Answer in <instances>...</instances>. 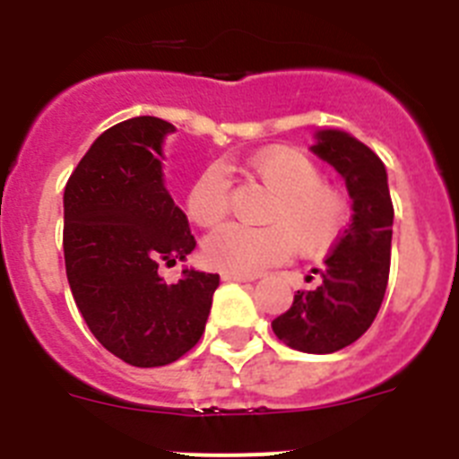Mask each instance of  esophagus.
Masks as SVG:
<instances>
[{
  "mask_svg": "<svg viewBox=\"0 0 459 459\" xmlns=\"http://www.w3.org/2000/svg\"><path fill=\"white\" fill-rule=\"evenodd\" d=\"M222 280H230V282H250L253 275H241V273H222Z\"/></svg>",
  "mask_w": 459,
  "mask_h": 459,
  "instance_id": "esophagus-1",
  "label": "esophagus"
}]
</instances>
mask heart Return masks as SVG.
I'll return each mask as SVG.
<instances>
[{
    "label": "heart",
    "instance_id": "obj_1",
    "mask_svg": "<svg viewBox=\"0 0 459 459\" xmlns=\"http://www.w3.org/2000/svg\"><path fill=\"white\" fill-rule=\"evenodd\" d=\"M250 172L273 193L266 227L225 225L202 246L204 259L225 273L253 275L278 264L291 248L299 255H322L340 238L350 206L338 188L322 181V172L301 152L273 147L250 160ZM230 209V181L222 165H211L193 181L186 197L190 221L213 227Z\"/></svg>",
    "mask_w": 459,
    "mask_h": 459
}]
</instances>
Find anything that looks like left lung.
<instances>
[{"mask_svg":"<svg viewBox=\"0 0 459 459\" xmlns=\"http://www.w3.org/2000/svg\"><path fill=\"white\" fill-rule=\"evenodd\" d=\"M312 153L333 165L351 197V222L326 255L319 285L296 291L285 315L271 322L287 347L306 354H333L366 333L388 285L393 202L388 174L370 147L335 128L315 133Z\"/></svg>","mask_w":459,"mask_h":459,"instance_id":"obj_1","label":"left lung"}]
</instances>
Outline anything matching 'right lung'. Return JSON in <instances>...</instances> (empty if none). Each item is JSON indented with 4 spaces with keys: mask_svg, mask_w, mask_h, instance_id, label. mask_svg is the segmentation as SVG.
<instances>
[{
    "mask_svg": "<svg viewBox=\"0 0 459 459\" xmlns=\"http://www.w3.org/2000/svg\"><path fill=\"white\" fill-rule=\"evenodd\" d=\"M169 121L133 117L96 137L64 190V259L93 338L135 368L174 363L202 338L218 273L158 264L195 250L188 218L163 184Z\"/></svg>",
    "mask_w": 459,
    "mask_h": 459,
    "instance_id": "right-lung-1",
    "label": "right lung"
}]
</instances>
